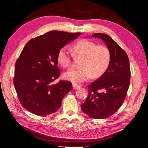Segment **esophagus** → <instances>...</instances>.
I'll use <instances>...</instances> for the list:
<instances>
[{"label":"esophagus","mask_w":148,"mask_h":148,"mask_svg":"<svg viewBox=\"0 0 148 148\" xmlns=\"http://www.w3.org/2000/svg\"><path fill=\"white\" fill-rule=\"evenodd\" d=\"M72 87H73L74 89H79L81 88L80 85H78V84H73V85H72Z\"/></svg>","instance_id":"obj_1"}]
</instances>
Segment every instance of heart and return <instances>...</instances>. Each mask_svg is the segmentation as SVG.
Returning <instances> with one entry per match:
<instances>
[{"instance_id":"b5f03b06","label":"heart","mask_w":148,"mask_h":148,"mask_svg":"<svg viewBox=\"0 0 148 148\" xmlns=\"http://www.w3.org/2000/svg\"><path fill=\"white\" fill-rule=\"evenodd\" d=\"M72 51L76 57H81L78 69H71L63 74L65 79L74 84L83 83L90 76L98 78L105 73L111 62V52L108 47L88 39H82L72 46ZM57 62L62 67L68 68L72 63L71 55L64 46L59 49Z\"/></svg>"}]
</instances>
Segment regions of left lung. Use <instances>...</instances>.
Listing matches in <instances>:
<instances>
[{
    "mask_svg": "<svg viewBox=\"0 0 148 148\" xmlns=\"http://www.w3.org/2000/svg\"><path fill=\"white\" fill-rule=\"evenodd\" d=\"M111 52V62L106 72L88 86V95L81 105L86 114L95 119H104L117 111L127 96L130 85V68L127 53L107 34L96 33Z\"/></svg>",
    "mask_w": 148,
    "mask_h": 148,
    "instance_id": "left-lung-1",
    "label": "left lung"
}]
</instances>
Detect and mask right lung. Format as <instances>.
Instances as JSON below:
<instances>
[{
	"mask_svg": "<svg viewBox=\"0 0 148 148\" xmlns=\"http://www.w3.org/2000/svg\"><path fill=\"white\" fill-rule=\"evenodd\" d=\"M81 34L52 30L30 39L24 46L16 62L13 83L21 104L27 111L46 116L61 106L72 86L67 81L52 84L60 74L57 54Z\"/></svg>",
	"mask_w": 148,
	"mask_h": 148,
	"instance_id": "1",
	"label": "right lung"
}]
</instances>
